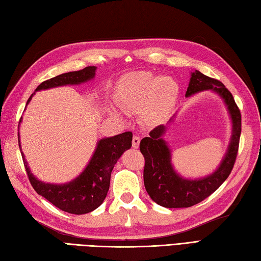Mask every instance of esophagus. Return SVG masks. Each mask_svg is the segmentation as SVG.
Wrapping results in <instances>:
<instances>
[{
	"mask_svg": "<svg viewBox=\"0 0 261 261\" xmlns=\"http://www.w3.org/2000/svg\"><path fill=\"white\" fill-rule=\"evenodd\" d=\"M140 142H141V138L138 137V136H134V137H133V141H132L133 147H134V148H138V146H140Z\"/></svg>",
	"mask_w": 261,
	"mask_h": 261,
	"instance_id": "obj_1",
	"label": "esophagus"
}]
</instances>
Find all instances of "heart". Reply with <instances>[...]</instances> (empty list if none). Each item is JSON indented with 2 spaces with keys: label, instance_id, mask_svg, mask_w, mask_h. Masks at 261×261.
I'll use <instances>...</instances> for the list:
<instances>
[{
  "label": "heart",
  "instance_id": "obj_1",
  "mask_svg": "<svg viewBox=\"0 0 261 261\" xmlns=\"http://www.w3.org/2000/svg\"><path fill=\"white\" fill-rule=\"evenodd\" d=\"M179 87L170 76H156L150 72L130 73L119 83L115 91L118 107L127 114H140L148 126L160 124L169 115L178 98ZM119 117L120 111L110 108Z\"/></svg>",
  "mask_w": 261,
  "mask_h": 261
}]
</instances>
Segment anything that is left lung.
<instances>
[{
	"label": "left lung",
	"instance_id": "1",
	"mask_svg": "<svg viewBox=\"0 0 261 261\" xmlns=\"http://www.w3.org/2000/svg\"><path fill=\"white\" fill-rule=\"evenodd\" d=\"M207 90L223 100L232 123V135L226 153L214 172L203 178L188 179L175 171L171 162V150L163 138L167 126L155 127L150 132V136L141 141L140 150L145 159L143 174L145 189L153 201L167 208H184L200 203L225 181L234 166L241 135L240 110L231 92L222 82L206 76L199 71L191 72L186 97ZM174 116L169 123H172Z\"/></svg>",
	"mask_w": 261,
	"mask_h": 261
}]
</instances>
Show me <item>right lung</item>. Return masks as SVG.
Listing matches in <instances>:
<instances>
[{
	"instance_id": "1",
	"label": "right lung",
	"mask_w": 261,
	"mask_h": 261,
	"mask_svg": "<svg viewBox=\"0 0 261 261\" xmlns=\"http://www.w3.org/2000/svg\"><path fill=\"white\" fill-rule=\"evenodd\" d=\"M95 71H97L95 66H88L80 71L63 73L61 75L40 83L36 91L63 86H76V84L88 82L94 77ZM34 94L35 93L30 95L27 105L30 102ZM18 137L25 171L37 194L64 212L81 215L94 211L103 203L109 190L111 171L123 153L132 147L133 134L132 132H125L123 134L113 137L101 138L97 143L93 155L83 171L75 179L61 185L40 181L31 173L22 150H21L19 133Z\"/></svg>"
}]
</instances>
